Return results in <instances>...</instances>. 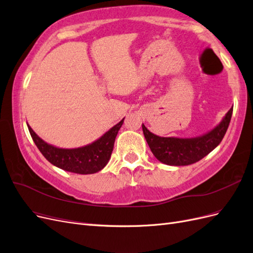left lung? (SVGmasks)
<instances>
[{
  "mask_svg": "<svg viewBox=\"0 0 253 253\" xmlns=\"http://www.w3.org/2000/svg\"><path fill=\"white\" fill-rule=\"evenodd\" d=\"M233 106L219 124L206 134L193 138L160 137L150 132L142 124L144 138L160 163L169 166H188L200 162L223 140L230 124Z\"/></svg>",
  "mask_w": 253,
  "mask_h": 253,
  "instance_id": "obj_1",
  "label": "left lung"
}]
</instances>
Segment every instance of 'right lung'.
Masks as SVG:
<instances>
[{
  "instance_id": "add662e5",
  "label": "right lung",
  "mask_w": 253,
  "mask_h": 253,
  "mask_svg": "<svg viewBox=\"0 0 253 253\" xmlns=\"http://www.w3.org/2000/svg\"><path fill=\"white\" fill-rule=\"evenodd\" d=\"M124 120L125 118L94 142L75 149H62L45 142L34 132L32 127L28 125L27 126L37 148L51 165L72 173L94 174L101 171L108 165L113 152L115 138L124 124Z\"/></svg>"
}]
</instances>
